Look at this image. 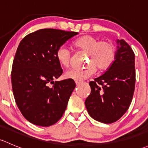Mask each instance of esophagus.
Masks as SVG:
<instances>
[{
	"label": "esophagus",
	"mask_w": 148,
	"mask_h": 148,
	"mask_svg": "<svg viewBox=\"0 0 148 148\" xmlns=\"http://www.w3.org/2000/svg\"><path fill=\"white\" fill-rule=\"evenodd\" d=\"M75 83H76V84H77V85H79V84H81V82L75 81Z\"/></svg>",
	"instance_id": "1"
}]
</instances>
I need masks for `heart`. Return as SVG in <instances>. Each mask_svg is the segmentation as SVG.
<instances>
[{
    "mask_svg": "<svg viewBox=\"0 0 148 148\" xmlns=\"http://www.w3.org/2000/svg\"><path fill=\"white\" fill-rule=\"evenodd\" d=\"M74 46L76 49L86 52V63L89 64L82 70L67 71L64 74L66 79L82 81L95 74L97 68L100 71L107 70L115 60V46L110 41H99L97 37L85 35L78 38ZM56 59L62 66L67 68L71 63V52L66 46H60L56 51Z\"/></svg>",
    "mask_w": 148,
    "mask_h": 148,
    "instance_id": "b5f03b06",
    "label": "heart"
}]
</instances>
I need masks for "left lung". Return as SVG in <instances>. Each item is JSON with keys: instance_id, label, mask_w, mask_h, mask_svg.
Returning <instances> with one entry per match:
<instances>
[{"instance_id": "left-lung-1", "label": "left lung", "mask_w": 148, "mask_h": 148, "mask_svg": "<svg viewBox=\"0 0 148 148\" xmlns=\"http://www.w3.org/2000/svg\"><path fill=\"white\" fill-rule=\"evenodd\" d=\"M117 43L114 63L89 82L91 93L85 100L89 115L106 124L116 122L126 112L135 91V53L125 40H117Z\"/></svg>"}]
</instances>
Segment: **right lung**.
Wrapping results in <instances>:
<instances>
[{"label":"right lung","mask_w":148,"mask_h":148,"mask_svg":"<svg viewBox=\"0 0 148 148\" xmlns=\"http://www.w3.org/2000/svg\"><path fill=\"white\" fill-rule=\"evenodd\" d=\"M53 28L29 34L18 46L11 71L13 96L23 117L34 125L49 127L64 113L75 88L73 79L54 81L62 74L57 49L77 35ZM49 83L53 84L49 87Z\"/></svg>","instance_id":"1"}]
</instances>
